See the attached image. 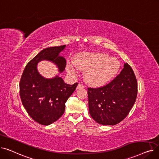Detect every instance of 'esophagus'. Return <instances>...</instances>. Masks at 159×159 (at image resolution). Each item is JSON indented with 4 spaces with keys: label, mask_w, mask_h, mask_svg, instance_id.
<instances>
[{
    "label": "esophagus",
    "mask_w": 159,
    "mask_h": 159,
    "mask_svg": "<svg viewBox=\"0 0 159 159\" xmlns=\"http://www.w3.org/2000/svg\"><path fill=\"white\" fill-rule=\"evenodd\" d=\"M84 88V86L83 85V84H78V86H77V89H80V88Z\"/></svg>",
    "instance_id": "obj_1"
}]
</instances>
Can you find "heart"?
<instances>
[{
  "label": "heart",
  "mask_w": 159,
  "mask_h": 159,
  "mask_svg": "<svg viewBox=\"0 0 159 159\" xmlns=\"http://www.w3.org/2000/svg\"><path fill=\"white\" fill-rule=\"evenodd\" d=\"M73 64L78 69L86 70V82L93 86L106 84L120 69V62L116 58L101 52L81 53L75 58ZM68 71L71 75H75L77 69L70 65Z\"/></svg>",
  "instance_id": "1"
}]
</instances>
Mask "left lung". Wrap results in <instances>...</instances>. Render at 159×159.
<instances>
[{
	"label": "left lung",
	"mask_w": 159,
	"mask_h": 159,
	"mask_svg": "<svg viewBox=\"0 0 159 159\" xmlns=\"http://www.w3.org/2000/svg\"><path fill=\"white\" fill-rule=\"evenodd\" d=\"M138 85L131 66L125 63L124 68L113 80L100 88H88L89 114L97 122L115 125L129 114L134 105Z\"/></svg>",
	"instance_id": "1"
}]
</instances>
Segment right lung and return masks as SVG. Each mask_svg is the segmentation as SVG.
<instances>
[{"label": "right lung", "instance_id": "obj_1", "mask_svg": "<svg viewBox=\"0 0 159 159\" xmlns=\"http://www.w3.org/2000/svg\"><path fill=\"white\" fill-rule=\"evenodd\" d=\"M66 45L44 49L27 64L20 80L22 104L32 119L42 125L51 124L63 115L65 103L76 89L78 83L70 85L58 76L49 79L37 71L39 62L47 60L55 63L58 71L66 68V60L59 56Z\"/></svg>", "mask_w": 159, "mask_h": 159}]
</instances>
